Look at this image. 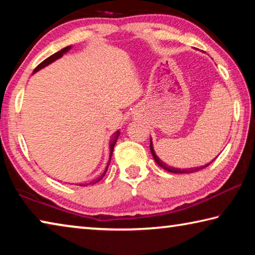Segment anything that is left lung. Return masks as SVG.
I'll use <instances>...</instances> for the list:
<instances>
[{
	"label": "left lung",
	"instance_id": "obj_1",
	"mask_svg": "<svg viewBox=\"0 0 255 255\" xmlns=\"http://www.w3.org/2000/svg\"><path fill=\"white\" fill-rule=\"evenodd\" d=\"M149 148H150V153H152L153 157L155 159V162H156L159 166L162 167V169H164L167 172H171V173H192V172H197V171H200L202 169H205V167H207L209 165V164H206V165H202V166H198V167H191V169H176V167H171L169 165H166L165 163L162 162L161 159L158 158V156L156 154H155V150H154V147H153V144H152V139H150V144H149ZM214 162V161H213Z\"/></svg>",
	"mask_w": 255,
	"mask_h": 255
}]
</instances>
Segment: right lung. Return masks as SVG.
Segmentation results:
<instances>
[{
    "label": "right lung",
    "mask_w": 255,
    "mask_h": 255,
    "mask_svg": "<svg viewBox=\"0 0 255 255\" xmlns=\"http://www.w3.org/2000/svg\"><path fill=\"white\" fill-rule=\"evenodd\" d=\"M71 49V46H67V47H65V48H63V49H60L59 51H57V53H55V54H53L51 56H49L48 58H46L45 60H42V62L39 64V65H38L36 68H34V71H33V73H36L37 71H39V70H41L42 67H45V66H47V65H49L50 63H53L54 60H56V59H58V58H60L62 57V56L65 54V53H67L68 50ZM119 131H117L116 132V136H115V138H114V140L111 141L110 143V159H111V155H112V152H114V147H115V145H116V141H117V139H118V136H119ZM110 159H109V163H108V166H109V164H110ZM108 166H107V169H106V171H105V173H103L102 175H101V178L100 179H98V180H96L94 181L93 183H96V182H98V181H100L103 176H105V174H106V172H107V170H108ZM80 185H83V184H80ZM88 185V184H86Z\"/></svg>",
    "instance_id": "1"
}]
</instances>
